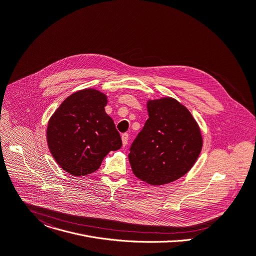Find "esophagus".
Here are the masks:
<instances>
[{
  "mask_svg": "<svg viewBox=\"0 0 256 256\" xmlns=\"http://www.w3.org/2000/svg\"><path fill=\"white\" fill-rule=\"evenodd\" d=\"M122 145L126 146L128 142V134H126V132L122 134Z\"/></svg>",
  "mask_w": 256,
  "mask_h": 256,
  "instance_id": "obj_1",
  "label": "esophagus"
}]
</instances>
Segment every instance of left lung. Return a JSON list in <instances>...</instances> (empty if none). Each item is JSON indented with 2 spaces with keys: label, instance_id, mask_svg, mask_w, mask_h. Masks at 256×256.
<instances>
[{
  "label": "left lung",
  "instance_id": "8db88e82",
  "mask_svg": "<svg viewBox=\"0 0 256 256\" xmlns=\"http://www.w3.org/2000/svg\"><path fill=\"white\" fill-rule=\"evenodd\" d=\"M149 118L130 148L134 174L150 184L172 182L187 174L201 148L200 130L190 111L172 98L149 101Z\"/></svg>",
  "mask_w": 256,
  "mask_h": 256
}]
</instances>
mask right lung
Segmentation results:
<instances>
[{
	"instance_id": "right-lung-1",
	"label": "right lung",
	"mask_w": 256,
	"mask_h": 256,
	"mask_svg": "<svg viewBox=\"0 0 256 256\" xmlns=\"http://www.w3.org/2000/svg\"><path fill=\"white\" fill-rule=\"evenodd\" d=\"M107 98L94 88L69 96L52 115L47 141L57 164L74 176L97 170L110 151L122 146L114 122L105 112Z\"/></svg>"
}]
</instances>
